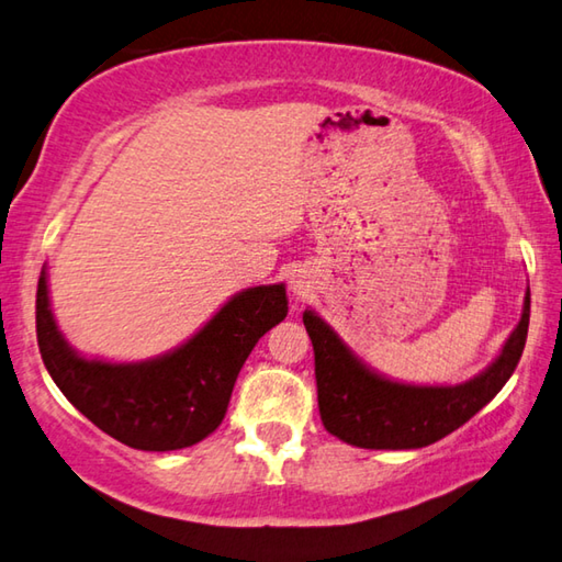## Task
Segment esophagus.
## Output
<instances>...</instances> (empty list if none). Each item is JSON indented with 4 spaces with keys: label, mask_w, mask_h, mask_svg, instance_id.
<instances>
[{
    "label": "esophagus",
    "mask_w": 562,
    "mask_h": 562,
    "mask_svg": "<svg viewBox=\"0 0 562 562\" xmlns=\"http://www.w3.org/2000/svg\"><path fill=\"white\" fill-rule=\"evenodd\" d=\"M290 292H292L294 297H297V300L307 297V292H310V280L304 278V274H292V278H290Z\"/></svg>",
    "instance_id": "1"
}]
</instances>
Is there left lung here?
<instances>
[{
    "mask_svg": "<svg viewBox=\"0 0 562 562\" xmlns=\"http://www.w3.org/2000/svg\"><path fill=\"white\" fill-rule=\"evenodd\" d=\"M530 290L522 315L501 355L479 376L456 386L392 382L355 357L317 312L302 322L315 347L317 402L325 429L359 449H422L443 439L475 416L516 372L528 337Z\"/></svg>",
    "mask_w": 562,
    "mask_h": 562,
    "instance_id": "obj_1",
    "label": "left lung"
}]
</instances>
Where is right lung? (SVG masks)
<instances>
[{
    "label": "right lung",
    "mask_w": 562,
    "mask_h": 562,
    "mask_svg": "<svg viewBox=\"0 0 562 562\" xmlns=\"http://www.w3.org/2000/svg\"><path fill=\"white\" fill-rule=\"evenodd\" d=\"M288 317L284 284L247 288L168 355L131 364L87 359L56 327L46 270L36 288V341L46 372L79 412L138 451H176L203 441L225 418L245 359Z\"/></svg>",
    "instance_id": "add662e5"
}]
</instances>
